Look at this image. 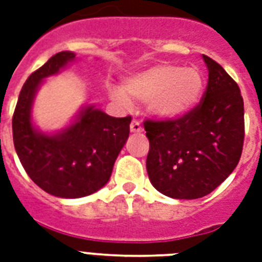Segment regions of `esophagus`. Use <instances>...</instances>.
<instances>
[{
  "label": "esophagus",
  "mask_w": 262,
  "mask_h": 262,
  "mask_svg": "<svg viewBox=\"0 0 262 262\" xmlns=\"http://www.w3.org/2000/svg\"><path fill=\"white\" fill-rule=\"evenodd\" d=\"M130 132L132 133H141V132H143V127H141V125H140L139 121H136V119H133V121H132Z\"/></svg>",
  "instance_id": "obj_1"
}]
</instances>
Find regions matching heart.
<instances>
[{
  "label": "heart",
  "instance_id": "b5f03b06",
  "mask_svg": "<svg viewBox=\"0 0 262 262\" xmlns=\"http://www.w3.org/2000/svg\"><path fill=\"white\" fill-rule=\"evenodd\" d=\"M205 91L198 67L157 64L123 79L122 89H110V97L122 107L130 100L147 101L149 111L162 119H179L196 108Z\"/></svg>",
  "mask_w": 262,
  "mask_h": 262
}]
</instances>
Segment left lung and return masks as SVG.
Returning <instances> with one entry per match:
<instances>
[{
    "instance_id": "obj_1",
    "label": "left lung",
    "mask_w": 262,
    "mask_h": 262,
    "mask_svg": "<svg viewBox=\"0 0 262 262\" xmlns=\"http://www.w3.org/2000/svg\"><path fill=\"white\" fill-rule=\"evenodd\" d=\"M206 91L185 117L144 121L149 140L147 173L155 188L174 199H198L214 191L239 163L245 108L237 83L203 55Z\"/></svg>"
}]
</instances>
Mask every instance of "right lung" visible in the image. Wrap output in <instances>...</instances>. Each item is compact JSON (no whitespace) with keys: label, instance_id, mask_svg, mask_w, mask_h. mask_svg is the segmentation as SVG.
Masks as SVG:
<instances>
[{"label":"right lung","instance_id":"obj_1","mask_svg":"<svg viewBox=\"0 0 262 262\" xmlns=\"http://www.w3.org/2000/svg\"><path fill=\"white\" fill-rule=\"evenodd\" d=\"M74 59L73 52H59L34 71L20 91L12 118L13 144L26 173L45 192L67 199L88 196L108 183L132 121L86 105L70 126L55 135L34 127L31 107L39 85Z\"/></svg>","mask_w":262,"mask_h":262}]
</instances>
